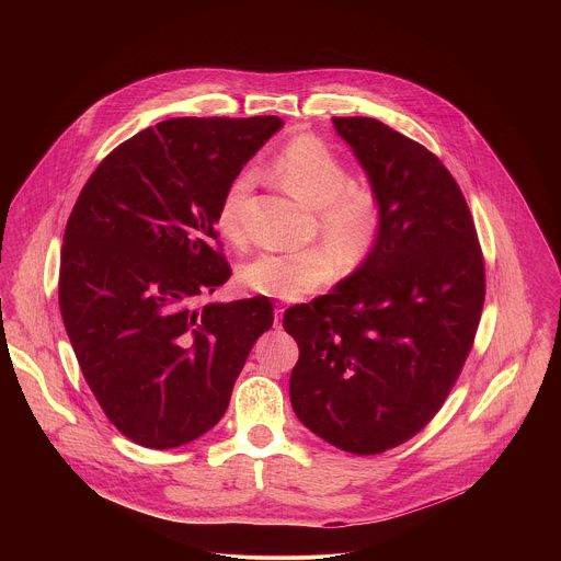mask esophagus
I'll use <instances>...</instances> for the list:
<instances>
[{
    "label": "esophagus",
    "mask_w": 561,
    "mask_h": 561,
    "mask_svg": "<svg viewBox=\"0 0 561 561\" xmlns=\"http://www.w3.org/2000/svg\"><path fill=\"white\" fill-rule=\"evenodd\" d=\"M283 313H285V307H276L274 309V323L278 325V321L283 320Z\"/></svg>",
    "instance_id": "1"
}]
</instances>
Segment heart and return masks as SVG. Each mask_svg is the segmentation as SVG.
Wrapping results in <instances>:
<instances>
[{"label": "heart", "instance_id": "1", "mask_svg": "<svg viewBox=\"0 0 561 561\" xmlns=\"http://www.w3.org/2000/svg\"><path fill=\"white\" fill-rule=\"evenodd\" d=\"M272 174L298 201L318 209L321 238L343 265H358L369 256L382 231V201L367 183H352L345 163L316 136L289 140L272 160ZM250 174H238L218 207V229L229 240H240V205L250 187ZM336 263L330 250L263 252L243 263L240 283L265 298L298 300L330 283Z\"/></svg>", "mask_w": 561, "mask_h": 561}]
</instances>
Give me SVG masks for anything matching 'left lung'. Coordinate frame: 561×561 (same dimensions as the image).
Returning a JSON list of instances; mask_svg holds the SVG:
<instances>
[{
	"label": "left lung",
	"mask_w": 561,
	"mask_h": 561,
	"mask_svg": "<svg viewBox=\"0 0 561 561\" xmlns=\"http://www.w3.org/2000/svg\"><path fill=\"white\" fill-rule=\"evenodd\" d=\"M332 123L382 201V231L330 294L285 311L300 347L289 398L325 443L374 456L421 432L449 396L480 323L483 259L434 153L376 118Z\"/></svg>",
	"instance_id": "obj_1"
}]
</instances>
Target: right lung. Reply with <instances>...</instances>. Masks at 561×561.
<instances>
[{
    "label": "right lung",
    "mask_w": 561,
    "mask_h": 561,
    "mask_svg": "<svg viewBox=\"0 0 561 561\" xmlns=\"http://www.w3.org/2000/svg\"><path fill=\"white\" fill-rule=\"evenodd\" d=\"M278 116L170 118L116 147L67 222L60 313L81 374L129 440L172 449L227 412L270 298L209 302L231 267L214 248L229 183Z\"/></svg>",
    "instance_id": "obj_1"
}]
</instances>
